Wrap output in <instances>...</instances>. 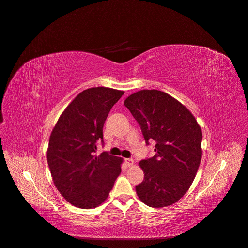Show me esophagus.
<instances>
[{
  "label": "esophagus",
  "mask_w": 248,
  "mask_h": 248,
  "mask_svg": "<svg viewBox=\"0 0 248 248\" xmlns=\"http://www.w3.org/2000/svg\"><path fill=\"white\" fill-rule=\"evenodd\" d=\"M124 163L127 165V166H132L134 164V160L133 159H124Z\"/></svg>",
  "instance_id": "esophagus-1"
}]
</instances>
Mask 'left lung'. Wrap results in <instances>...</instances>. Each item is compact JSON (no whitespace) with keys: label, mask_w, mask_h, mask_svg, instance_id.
I'll return each instance as SVG.
<instances>
[{"label":"left lung","mask_w":248,"mask_h":248,"mask_svg":"<svg viewBox=\"0 0 248 248\" xmlns=\"http://www.w3.org/2000/svg\"><path fill=\"white\" fill-rule=\"evenodd\" d=\"M155 155L140 162L144 181L136 186L146 205L161 208L184 196L202 158V131L194 115L177 99L160 90H140L124 100Z\"/></svg>","instance_id":"1"}]
</instances>
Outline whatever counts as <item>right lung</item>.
Returning <instances> with one entry per match:
<instances>
[{
	"label": "right lung",
	"instance_id": "1",
	"mask_svg": "<svg viewBox=\"0 0 248 248\" xmlns=\"http://www.w3.org/2000/svg\"><path fill=\"white\" fill-rule=\"evenodd\" d=\"M124 91L108 87L83 90L65 108L51 133L47 162L62 196L82 209L100 205L122 172V158L108 152L95 155L103 145L104 122Z\"/></svg>",
	"mask_w": 248,
	"mask_h": 248
}]
</instances>
